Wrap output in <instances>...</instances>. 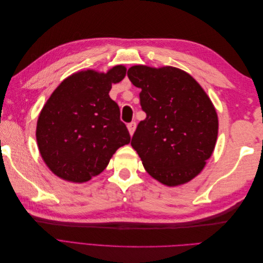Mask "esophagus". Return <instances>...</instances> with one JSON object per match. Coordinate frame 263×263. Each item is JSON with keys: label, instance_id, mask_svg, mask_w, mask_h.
Instances as JSON below:
<instances>
[{"label": "esophagus", "instance_id": "34e87169", "mask_svg": "<svg viewBox=\"0 0 263 263\" xmlns=\"http://www.w3.org/2000/svg\"><path fill=\"white\" fill-rule=\"evenodd\" d=\"M127 128H128V132L130 134V136H133V134L135 133V129H136V123L132 122L128 125H127Z\"/></svg>", "mask_w": 263, "mask_h": 263}]
</instances>
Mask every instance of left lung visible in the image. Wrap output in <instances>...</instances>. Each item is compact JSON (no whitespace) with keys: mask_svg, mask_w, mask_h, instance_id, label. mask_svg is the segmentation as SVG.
Returning a JSON list of instances; mask_svg holds the SVG:
<instances>
[{"mask_svg":"<svg viewBox=\"0 0 263 263\" xmlns=\"http://www.w3.org/2000/svg\"><path fill=\"white\" fill-rule=\"evenodd\" d=\"M130 82L141 90L147 114L132 138L145 170L166 186L185 184L211 158L218 117L210 97L195 79L176 67L133 66Z\"/></svg>","mask_w":263,"mask_h":263,"instance_id":"left-lung-1","label":"left lung"}]
</instances>
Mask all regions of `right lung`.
Wrapping results in <instances>:
<instances>
[{"mask_svg":"<svg viewBox=\"0 0 263 263\" xmlns=\"http://www.w3.org/2000/svg\"><path fill=\"white\" fill-rule=\"evenodd\" d=\"M126 70L118 65L107 72L78 71L47 100L38 116L36 139L54 176L73 183L89 181L106 168L118 148L129 144L119 107L108 95Z\"/></svg>","mask_w":263,"mask_h":263,"instance_id":"1","label":"right lung"}]
</instances>
